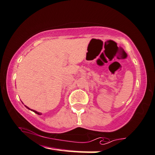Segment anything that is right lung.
Segmentation results:
<instances>
[{"mask_svg": "<svg viewBox=\"0 0 155 155\" xmlns=\"http://www.w3.org/2000/svg\"><path fill=\"white\" fill-rule=\"evenodd\" d=\"M26 106V108H28V109H29V110H32L34 112H35V113L36 114H38V115H41V113H40V112H38L37 111H36V110H32V109H30V108H28V106Z\"/></svg>", "mask_w": 155, "mask_h": 155, "instance_id": "right-lung-1", "label": "right lung"}]
</instances>
